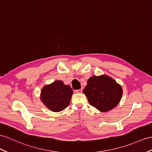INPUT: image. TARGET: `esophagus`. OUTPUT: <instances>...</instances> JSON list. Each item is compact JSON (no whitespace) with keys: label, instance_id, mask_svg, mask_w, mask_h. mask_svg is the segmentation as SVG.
Wrapping results in <instances>:
<instances>
[{"label":"esophagus","instance_id":"esophagus-1","mask_svg":"<svg viewBox=\"0 0 152 152\" xmlns=\"http://www.w3.org/2000/svg\"><path fill=\"white\" fill-rule=\"evenodd\" d=\"M75 92L76 93H81L82 92V90H81V89H79V90H76Z\"/></svg>","mask_w":152,"mask_h":152}]
</instances>
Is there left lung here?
I'll use <instances>...</instances> for the list:
<instances>
[{
    "mask_svg": "<svg viewBox=\"0 0 152 152\" xmlns=\"http://www.w3.org/2000/svg\"><path fill=\"white\" fill-rule=\"evenodd\" d=\"M83 92L91 105L103 112L118 105L123 95L121 86L107 75L91 77Z\"/></svg>",
    "mask_w": 152,
    "mask_h": 152,
    "instance_id": "8db88e82",
    "label": "left lung"
}]
</instances>
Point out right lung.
<instances>
[{
  "instance_id": "add662e5",
  "label": "right lung",
  "mask_w": 152,
  "mask_h": 152,
  "mask_svg": "<svg viewBox=\"0 0 152 152\" xmlns=\"http://www.w3.org/2000/svg\"><path fill=\"white\" fill-rule=\"evenodd\" d=\"M72 94L71 87L65 85L61 80H57L43 87L40 99L49 110L58 112L69 105Z\"/></svg>"
}]
</instances>
